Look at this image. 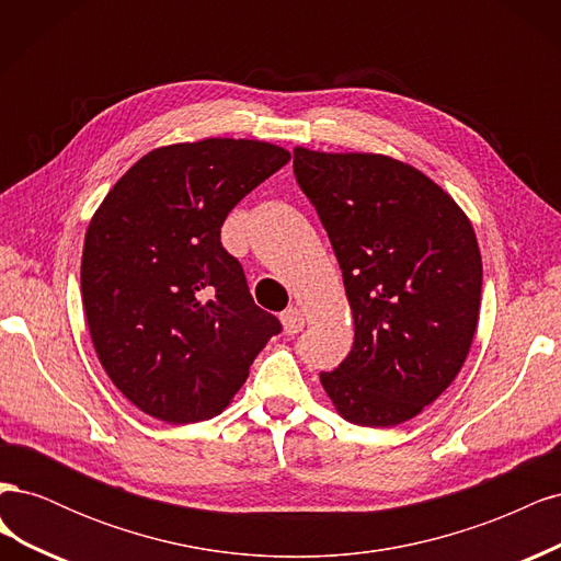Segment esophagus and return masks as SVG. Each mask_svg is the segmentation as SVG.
<instances>
[{
  "label": "esophagus",
  "instance_id": "esophagus-1",
  "mask_svg": "<svg viewBox=\"0 0 561 561\" xmlns=\"http://www.w3.org/2000/svg\"><path fill=\"white\" fill-rule=\"evenodd\" d=\"M280 320H283V328L287 334H297L304 328V313L297 307H290L287 311H283Z\"/></svg>",
  "mask_w": 561,
  "mask_h": 561
}]
</instances>
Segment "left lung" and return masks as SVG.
I'll return each mask as SVG.
<instances>
[{
  "instance_id": "obj_1",
  "label": "left lung",
  "mask_w": 561,
  "mask_h": 561,
  "mask_svg": "<svg viewBox=\"0 0 561 561\" xmlns=\"http://www.w3.org/2000/svg\"><path fill=\"white\" fill-rule=\"evenodd\" d=\"M295 178L342 266L355 342L320 383L344 419L388 428L443 396L480 316L482 257L454 198L379 154L297 147Z\"/></svg>"
}]
</instances>
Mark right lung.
<instances>
[{"label": "right lung", "instance_id": "obj_1", "mask_svg": "<svg viewBox=\"0 0 561 561\" xmlns=\"http://www.w3.org/2000/svg\"><path fill=\"white\" fill-rule=\"evenodd\" d=\"M290 161L257 140L210 138L149 151L93 215L81 297L100 363L145 414L217 416L283 330L252 301L219 231L236 203Z\"/></svg>", "mask_w": 561, "mask_h": 561}]
</instances>
